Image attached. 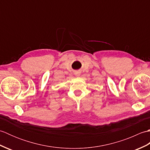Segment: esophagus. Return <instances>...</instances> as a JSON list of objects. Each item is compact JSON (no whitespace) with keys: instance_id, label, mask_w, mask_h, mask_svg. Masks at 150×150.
<instances>
[{"instance_id":"34e87169","label":"esophagus","mask_w":150,"mask_h":150,"mask_svg":"<svg viewBox=\"0 0 150 150\" xmlns=\"http://www.w3.org/2000/svg\"><path fill=\"white\" fill-rule=\"evenodd\" d=\"M74 74H75V75H76V76H79V75H81V73H80V72H79V71H75Z\"/></svg>"}]
</instances>
